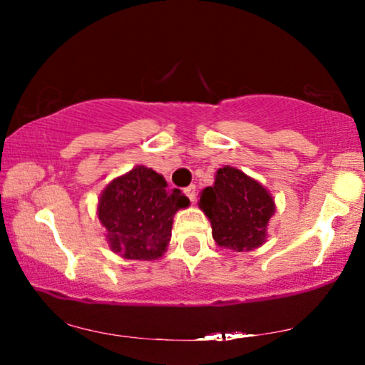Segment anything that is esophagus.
<instances>
[{
	"mask_svg": "<svg viewBox=\"0 0 365 365\" xmlns=\"http://www.w3.org/2000/svg\"><path fill=\"white\" fill-rule=\"evenodd\" d=\"M184 194H186V196L189 197V201L194 202V201H196V186L186 187V189H184Z\"/></svg>",
	"mask_w": 365,
	"mask_h": 365,
	"instance_id": "obj_1",
	"label": "esophagus"
}]
</instances>
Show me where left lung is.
<instances>
[{
    "label": "left lung",
    "mask_w": 365,
    "mask_h": 365,
    "mask_svg": "<svg viewBox=\"0 0 365 365\" xmlns=\"http://www.w3.org/2000/svg\"><path fill=\"white\" fill-rule=\"evenodd\" d=\"M197 204L211 222L214 242L234 252L261 247L267 239L269 219L276 212L271 192L232 166L217 169L214 184L202 189Z\"/></svg>",
    "instance_id": "8db88e82"
}]
</instances>
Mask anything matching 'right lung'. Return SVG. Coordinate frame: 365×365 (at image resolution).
I'll return each mask as SVG.
<instances>
[{
	"instance_id": "right-lung-1",
	"label": "right lung",
	"mask_w": 365,
	"mask_h": 365,
	"mask_svg": "<svg viewBox=\"0 0 365 365\" xmlns=\"http://www.w3.org/2000/svg\"><path fill=\"white\" fill-rule=\"evenodd\" d=\"M189 199L168 189L161 174L146 166L114 178L98 199V219L113 252L131 261H156L171 241L173 219Z\"/></svg>"
}]
</instances>
